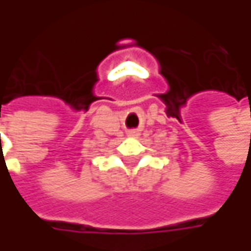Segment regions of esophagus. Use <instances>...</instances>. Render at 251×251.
<instances>
[{"label":"esophagus","mask_w":251,"mask_h":251,"mask_svg":"<svg viewBox=\"0 0 251 251\" xmlns=\"http://www.w3.org/2000/svg\"><path fill=\"white\" fill-rule=\"evenodd\" d=\"M133 134H136V131H133Z\"/></svg>","instance_id":"34e87169"}]
</instances>
